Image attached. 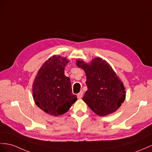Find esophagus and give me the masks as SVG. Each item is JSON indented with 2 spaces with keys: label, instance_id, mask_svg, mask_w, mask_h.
<instances>
[{
  "label": "esophagus",
  "instance_id": "1",
  "mask_svg": "<svg viewBox=\"0 0 152 152\" xmlns=\"http://www.w3.org/2000/svg\"><path fill=\"white\" fill-rule=\"evenodd\" d=\"M83 91H80L78 94H77V98L78 99H81V98H82V96H83Z\"/></svg>",
  "mask_w": 152,
  "mask_h": 152
}]
</instances>
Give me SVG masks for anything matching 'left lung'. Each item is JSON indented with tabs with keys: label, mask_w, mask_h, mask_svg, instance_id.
<instances>
[{
	"label": "left lung",
	"mask_w": 152,
	"mask_h": 152,
	"mask_svg": "<svg viewBox=\"0 0 152 152\" xmlns=\"http://www.w3.org/2000/svg\"><path fill=\"white\" fill-rule=\"evenodd\" d=\"M76 65L85 72L88 89L83 100L99 116L114 113L126 98L125 87L108 62L96 57L90 63L77 60Z\"/></svg>",
	"instance_id": "left-lung-1"
}]
</instances>
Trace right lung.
Listing matches in <instances>:
<instances>
[{
    "instance_id": "1",
    "label": "right lung",
    "mask_w": 152,
    "mask_h": 152,
    "mask_svg": "<svg viewBox=\"0 0 152 152\" xmlns=\"http://www.w3.org/2000/svg\"><path fill=\"white\" fill-rule=\"evenodd\" d=\"M69 60L54 55L38 70L33 83V96L37 105L45 113L58 116L66 113L77 101L72 94L71 83L64 75Z\"/></svg>"
}]
</instances>
